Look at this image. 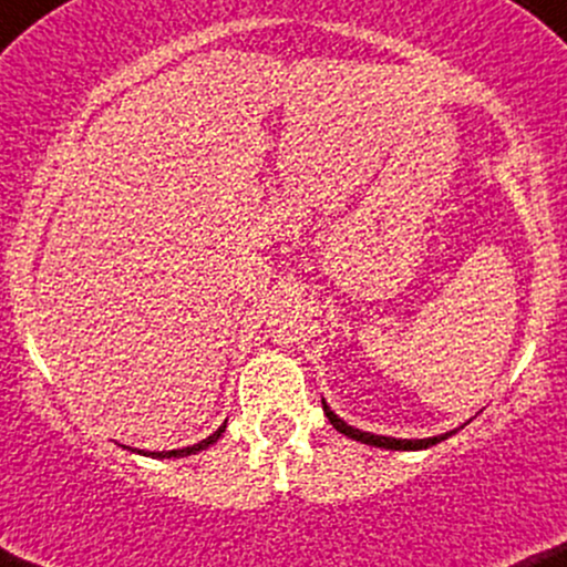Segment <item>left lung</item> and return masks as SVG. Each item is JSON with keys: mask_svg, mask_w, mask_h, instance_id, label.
Returning <instances> with one entry per match:
<instances>
[{"mask_svg": "<svg viewBox=\"0 0 567 567\" xmlns=\"http://www.w3.org/2000/svg\"><path fill=\"white\" fill-rule=\"evenodd\" d=\"M322 412H326L328 420H331V425L336 427L339 433L350 435V439L360 441V444H369V446H382V450H403V452H414V450H427V446L439 444V441L450 439V435H455L460 427L450 433H441V435H433V439H393V435H374V433H365V431H358V427L347 425L341 416H336L331 412V406H328L326 401H322Z\"/></svg>", "mask_w": 567, "mask_h": 567, "instance_id": "obj_1", "label": "left lung"}]
</instances>
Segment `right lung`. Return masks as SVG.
Wrapping results in <instances>:
<instances>
[{
  "label": "right lung",
  "instance_id": "right-lung-1",
  "mask_svg": "<svg viewBox=\"0 0 567 567\" xmlns=\"http://www.w3.org/2000/svg\"><path fill=\"white\" fill-rule=\"evenodd\" d=\"M223 431H226V425L217 427V431H215L213 435H207V439L198 441V444L183 446V450H169V452H145V450H136V452H140V455H147V457H188V455H196V452L207 450L209 444H215V441L223 435ZM132 452H134V450H132Z\"/></svg>",
  "mask_w": 567,
  "mask_h": 567
}]
</instances>
